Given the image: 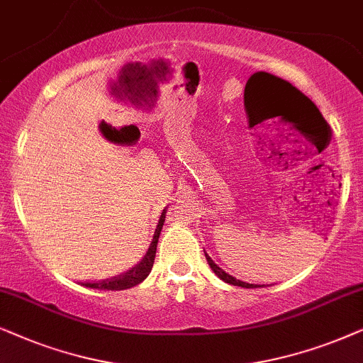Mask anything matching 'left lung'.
Masks as SVG:
<instances>
[{
  "label": "left lung",
  "instance_id": "1",
  "mask_svg": "<svg viewBox=\"0 0 363 363\" xmlns=\"http://www.w3.org/2000/svg\"><path fill=\"white\" fill-rule=\"evenodd\" d=\"M270 81H272V86L274 84H280V86H282V88H286L289 93L292 94V99H287L286 98V99H284L282 106H279V111H280V113H282V116H286L287 119L294 121V123H301V121H307V116H308V113H311L312 116H315V118L320 121V123L327 128L328 124H327V121L323 119V116L320 114V111L317 109V106L313 104L312 101L308 99L307 96L302 93V91H298L296 86H292L291 83H287V81L280 79V77L270 76ZM308 119H311V116H308ZM328 129H330V128H328ZM206 259H207V262H209L211 269L216 272L217 277H220L222 280H224V282L232 284V286L244 287V289H255V287H257V286H254V284L242 282V280H239V279L232 277V275H229V274H225L224 270H222L220 267H217V265L212 262V259L207 254H206Z\"/></svg>",
  "mask_w": 363,
  "mask_h": 363
}]
</instances>
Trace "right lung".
<instances>
[{"instance_id":"obj_1","label":"right lung","mask_w":363,"mask_h":363,"mask_svg":"<svg viewBox=\"0 0 363 363\" xmlns=\"http://www.w3.org/2000/svg\"><path fill=\"white\" fill-rule=\"evenodd\" d=\"M164 217H166V209H164L161 219H159L156 234H154L152 242H151V245H149L146 255H144L143 260L136 265V267L128 270L125 274L118 275V277L96 280V282H83V286L91 287V289H104V291H124V289H131L134 286H138V284H141L152 269L154 257H156L159 234H161V229L164 225Z\"/></svg>"}]
</instances>
